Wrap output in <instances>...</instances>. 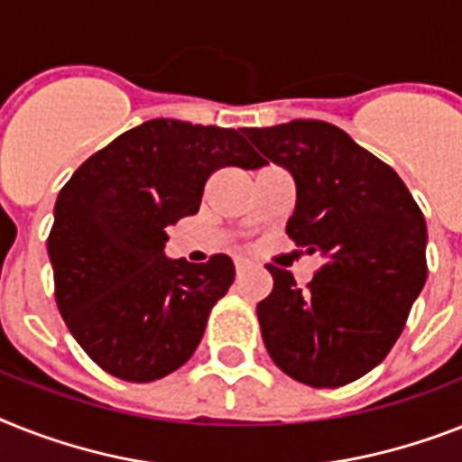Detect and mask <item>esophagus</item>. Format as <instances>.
<instances>
[{
    "label": "esophagus",
    "mask_w": 462,
    "mask_h": 462,
    "mask_svg": "<svg viewBox=\"0 0 462 462\" xmlns=\"http://www.w3.org/2000/svg\"><path fill=\"white\" fill-rule=\"evenodd\" d=\"M234 266H236V273H245L247 269H250V266H253V262H250V259L247 257H236L234 259Z\"/></svg>",
    "instance_id": "1"
}]
</instances>
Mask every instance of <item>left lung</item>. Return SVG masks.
I'll use <instances>...</instances> for the list:
<instances>
[{
  "label": "left lung",
  "instance_id": "8db88e82",
  "mask_svg": "<svg viewBox=\"0 0 462 462\" xmlns=\"http://www.w3.org/2000/svg\"><path fill=\"white\" fill-rule=\"evenodd\" d=\"M245 136L295 179L288 238L323 257L304 291L266 264L273 291L257 304L266 352L309 387L354 383L390 354L425 285L422 209L387 162L335 125L292 120Z\"/></svg>",
  "mask_w": 462,
  "mask_h": 462
}]
</instances>
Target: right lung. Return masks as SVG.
Listing matches in <instances>:
<instances>
[{"label":"right lung","instance_id":"1","mask_svg":"<svg viewBox=\"0 0 462 462\" xmlns=\"http://www.w3.org/2000/svg\"><path fill=\"white\" fill-rule=\"evenodd\" d=\"M262 165L236 129L160 117L75 170L56 198L47 250L60 316L98 368L153 383L193 356L234 262L167 259V228L196 215L217 170Z\"/></svg>","mask_w":462,"mask_h":462}]
</instances>
